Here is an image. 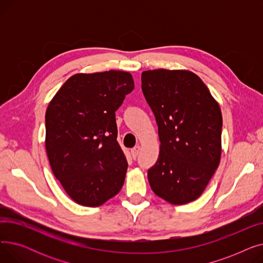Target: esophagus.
I'll list each match as a JSON object with an SVG mask.
<instances>
[{
  "mask_svg": "<svg viewBox=\"0 0 263 263\" xmlns=\"http://www.w3.org/2000/svg\"><path fill=\"white\" fill-rule=\"evenodd\" d=\"M140 151H141V146H139V145L135 146L133 149H131V156L134 160L137 158V156L140 155Z\"/></svg>",
  "mask_w": 263,
  "mask_h": 263,
  "instance_id": "34e87169",
  "label": "esophagus"
}]
</instances>
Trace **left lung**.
<instances>
[{
  "mask_svg": "<svg viewBox=\"0 0 263 263\" xmlns=\"http://www.w3.org/2000/svg\"><path fill=\"white\" fill-rule=\"evenodd\" d=\"M142 90L158 124L160 155L148 170L155 194L173 204L197 199L218 167L222 112L201 79L189 70L142 73Z\"/></svg>",
  "mask_w": 263,
  "mask_h": 263,
  "instance_id": "8db88e82",
  "label": "left lung"
}]
</instances>
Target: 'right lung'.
Masks as SVG:
<instances>
[{
	"mask_svg": "<svg viewBox=\"0 0 263 263\" xmlns=\"http://www.w3.org/2000/svg\"><path fill=\"white\" fill-rule=\"evenodd\" d=\"M134 89L131 73H77L46 112V150L55 178L77 203L98 206L121 190L128 168L115 112Z\"/></svg>",
	"mask_w": 263,
	"mask_h": 263,
	"instance_id": "right-lung-1",
	"label": "right lung"
}]
</instances>
